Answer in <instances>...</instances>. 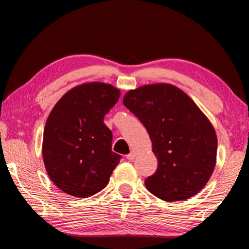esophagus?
<instances>
[{"label": "esophagus", "instance_id": "obj_1", "mask_svg": "<svg viewBox=\"0 0 249 249\" xmlns=\"http://www.w3.org/2000/svg\"><path fill=\"white\" fill-rule=\"evenodd\" d=\"M135 157H136V154L134 152H130L128 155H126V158H127L128 160H135Z\"/></svg>", "mask_w": 249, "mask_h": 249}]
</instances>
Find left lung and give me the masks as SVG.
<instances>
[{
	"label": "left lung",
	"mask_w": 249,
	"mask_h": 249,
	"mask_svg": "<svg viewBox=\"0 0 249 249\" xmlns=\"http://www.w3.org/2000/svg\"><path fill=\"white\" fill-rule=\"evenodd\" d=\"M123 104L144 125L158 167L145 187L163 201L197 195L212 176L217 136L210 120L181 89L146 84L125 94Z\"/></svg>",
	"instance_id": "left-lung-1"
}]
</instances>
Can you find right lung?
Returning a JSON list of instances; mask_svg holds the SVG:
<instances>
[{
  "instance_id": "add662e5",
  "label": "right lung",
  "mask_w": 249,
  "mask_h": 249,
  "mask_svg": "<svg viewBox=\"0 0 249 249\" xmlns=\"http://www.w3.org/2000/svg\"><path fill=\"white\" fill-rule=\"evenodd\" d=\"M121 91L104 82H88L70 89L47 119L43 160L51 181L62 192L88 198L104 189L121 155L112 152V133L105 114Z\"/></svg>"
}]
</instances>
